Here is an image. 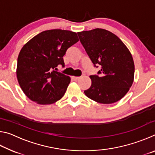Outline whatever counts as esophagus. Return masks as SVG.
<instances>
[{"mask_svg": "<svg viewBox=\"0 0 155 155\" xmlns=\"http://www.w3.org/2000/svg\"><path fill=\"white\" fill-rule=\"evenodd\" d=\"M79 78H80V77H72V79H73L74 81H78Z\"/></svg>", "mask_w": 155, "mask_h": 155, "instance_id": "1", "label": "esophagus"}]
</instances>
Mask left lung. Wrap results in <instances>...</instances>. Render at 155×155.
I'll use <instances>...</instances> for the list:
<instances>
[{"instance_id": "1", "label": "left lung", "mask_w": 155, "mask_h": 155, "mask_svg": "<svg viewBox=\"0 0 155 155\" xmlns=\"http://www.w3.org/2000/svg\"><path fill=\"white\" fill-rule=\"evenodd\" d=\"M77 34L94 66H101L98 75L90 76L91 85L84 93L102 104L120 101L129 91L134 80L135 65L129 50L118 37L103 28Z\"/></svg>"}]
</instances>
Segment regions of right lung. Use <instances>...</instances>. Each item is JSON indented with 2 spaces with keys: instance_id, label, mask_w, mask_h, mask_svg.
<instances>
[{
  "instance_id": "1",
  "label": "right lung",
  "mask_w": 155,
  "mask_h": 155,
  "mask_svg": "<svg viewBox=\"0 0 155 155\" xmlns=\"http://www.w3.org/2000/svg\"><path fill=\"white\" fill-rule=\"evenodd\" d=\"M78 41L77 33L61 29L44 31L26 43L18 57L16 75L23 92L40 104H51L61 99L70 78L54 71L64 67L63 57Z\"/></svg>"
}]
</instances>
